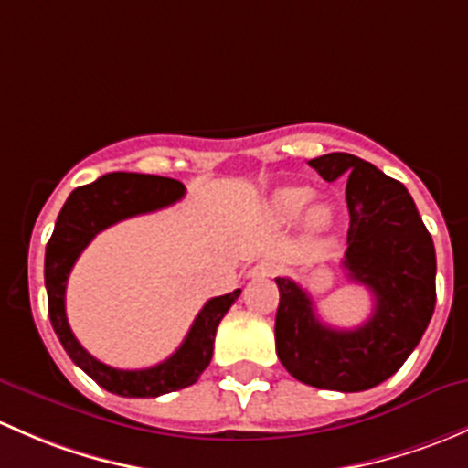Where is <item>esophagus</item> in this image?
I'll return each mask as SVG.
<instances>
[{
    "mask_svg": "<svg viewBox=\"0 0 468 468\" xmlns=\"http://www.w3.org/2000/svg\"><path fill=\"white\" fill-rule=\"evenodd\" d=\"M279 272V266L274 261H259L252 270V277H274Z\"/></svg>",
    "mask_w": 468,
    "mask_h": 468,
    "instance_id": "esophagus-1",
    "label": "esophagus"
}]
</instances>
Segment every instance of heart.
I'll list each match as a JSON object with an SVG mask.
<instances>
[{
	"label": "heart",
	"mask_w": 468,
	"mask_h": 468,
	"mask_svg": "<svg viewBox=\"0 0 468 468\" xmlns=\"http://www.w3.org/2000/svg\"><path fill=\"white\" fill-rule=\"evenodd\" d=\"M313 191L306 186H283V189L274 191L272 200H270V211L279 223H295L306 207L311 205ZM331 225V209L324 205H315L308 209L306 214V228L311 232H324Z\"/></svg>",
	"instance_id": "b5f03b06"
}]
</instances>
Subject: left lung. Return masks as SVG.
Wrapping results in <instances>:
<instances>
[{
    "mask_svg": "<svg viewBox=\"0 0 468 468\" xmlns=\"http://www.w3.org/2000/svg\"><path fill=\"white\" fill-rule=\"evenodd\" d=\"M326 182L345 177L349 232L342 268L374 295V311L356 329H334L315 315L311 295L277 277V356L302 383L363 392L401 367L435 311V245L406 186L374 164L329 153L308 162Z\"/></svg>",
    "mask_w": 468,
    "mask_h": 468,
    "instance_id": "8db88e82",
    "label": "left lung"
}]
</instances>
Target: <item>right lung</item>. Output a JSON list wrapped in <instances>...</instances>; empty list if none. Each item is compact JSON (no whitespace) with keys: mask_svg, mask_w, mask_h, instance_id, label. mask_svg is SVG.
<instances>
[{"mask_svg":"<svg viewBox=\"0 0 468 468\" xmlns=\"http://www.w3.org/2000/svg\"><path fill=\"white\" fill-rule=\"evenodd\" d=\"M182 196H185V185L171 177L108 173L91 185L71 191L58 214L54 234L47 243L45 286L49 300V320L58 340L90 378L119 397H160L194 385L214 354V338L220 320L240 295V288H236L234 292L207 302L180 349L168 356L164 363L148 369L110 367L88 354L71 334L65 313V288L76 259L88 248L90 240L119 220L157 211L177 202Z\"/></svg>","mask_w":468,"mask_h":468,"instance_id":"obj_1","label":"right lung"}]
</instances>
